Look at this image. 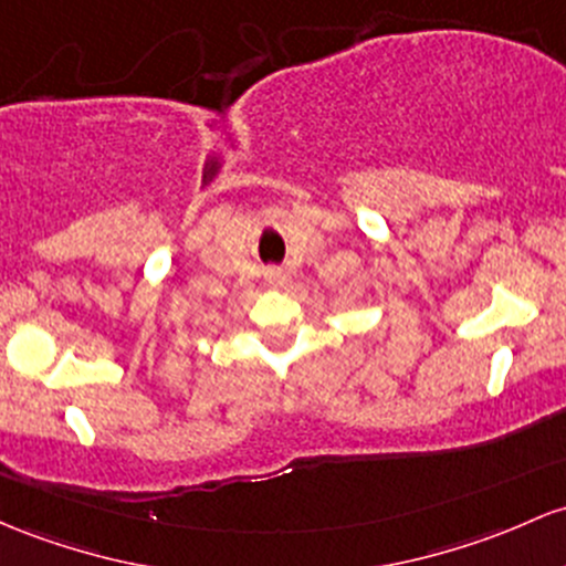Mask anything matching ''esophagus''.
<instances>
[{"mask_svg":"<svg viewBox=\"0 0 566 566\" xmlns=\"http://www.w3.org/2000/svg\"><path fill=\"white\" fill-rule=\"evenodd\" d=\"M265 282H269L271 287H284L287 276H284L282 269H269V271H265Z\"/></svg>","mask_w":566,"mask_h":566,"instance_id":"esophagus-1","label":"esophagus"}]
</instances>
